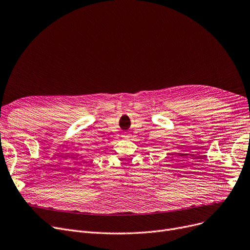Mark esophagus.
<instances>
[{"label": "esophagus", "mask_w": 250, "mask_h": 250, "mask_svg": "<svg viewBox=\"0 0 250 250\" xmlns=\"http://www.w3.org/2000/svg\"><path fill=\"white\" fill-rule=\"evenodd\" d=\"M125 139H127V138H129V135L128 134H126V133H125L124 134V136H123Z\"/></svg>", "instance_id": "obj_1"}]
</instances>
